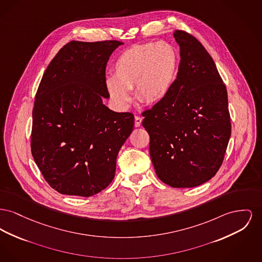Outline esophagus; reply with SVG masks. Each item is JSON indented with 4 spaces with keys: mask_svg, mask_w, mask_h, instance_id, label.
I'll list each match as a JSON object with an SVG mask.
<instances>
[{
    "mask_svg": "<svg viewBox=\"0 0 262 262\" xmlns=\"http://www.w3.org/2000/svg\"><path fill=\"white\" fill-rule=\"evenodd\" d=\"M141 122H142V118L140 116H136L135 117V125L136 126H139L141 124Z\"/></svg>",
    "mask_w": 262,
    "mask_h": 262,
    "instance_id": "obj_1",
    "label": "esophagus"
}]
</instances>
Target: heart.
Masks as SVG:
<instances>
[{"label":"heart","instance_id":"1","mask_svg":"<svg viewBox=\"0 0 262 262\" xmlns=\"http://www.w3.org/2000/svg\"><path fill=\"white\" fill-rule=\"evenodd\" d=\"M178 67L176 49L167 41L129 47L119 56L107 82L111 97L123 106L130 102L129 90L136 87L140 103L149 105L169 91Z\"/></svg>","mask_w":262,"mask_h":262}]
</instances>
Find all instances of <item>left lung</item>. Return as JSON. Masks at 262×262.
Instances as JSON below:
<instances>
[{"label":"left lung","mask_w":262,"mask_h":262,"mask_svg":"<svg viewBox=\"0 0 262 262\" xmlns=\"http://www.w3.org/2000/svg\"><path fill=\"white\" fill-rule=\"evenodd\" d=\"M180 47L177 77L167 95L142 112L158 178L191 188L214 177L231 138L228 93L215 62L191 33H173Z\"/></svg>","instance_id":"1"}]
</instances>
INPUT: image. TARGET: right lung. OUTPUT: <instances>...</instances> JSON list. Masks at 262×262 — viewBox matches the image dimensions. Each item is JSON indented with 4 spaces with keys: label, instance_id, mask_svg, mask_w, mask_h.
<instances>
[{
    "label": "right lung",
    "instance_id": "right-lung-1",
    "mask_svg": "<svg viewBox=\"0 0 262 262\" xmlns=\"http://www.w3.org/2000/svg\"><path fill=\"white\" fill-rule=\"evenodd\" d=\"M118 40L62 47L35 94L31 148L46 181L63 195L90 197L113 181L117 156L133 132L132 113H117L108 98L106 66Z\"/></svg>",
    "mask_w": 262,
    "mask_h": 262
}]
</instances>
